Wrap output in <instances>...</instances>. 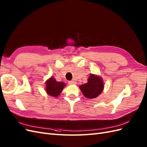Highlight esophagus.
<instances>
[{"label":"esophagus","instance_id":"34e87169","mask_svg":"<svg viewBox=\"0 0 147 147\" xmlns=\"http://www.w3.org/2000/svg\"><path fill=\"white\" fill-rule=\"evenodd\" d=\"M69 85H75L76 84V82L75 81V80H70V81L68 82Z\"/></svg>","mask_w":147,"mask_h":147}]
</instances>
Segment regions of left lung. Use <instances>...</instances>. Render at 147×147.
<instances>
[{
	"label": "left lung",
	"instance_id": "obj_1",
	"mask_svg": "<svg viewBox=\"0 0 147 147\" xmlns=\"http://www.w3.org/2000/svg\"><path fill=\"white\" fill-rule=\"evenodd\" d=\"M105 88L102 78L98 75L91 74L86 84L80 85L79 88L85 97L93 99L98 97Z\"/></svg>",
	"mask_w": 147,
	"mask_h": 147
}]
</instances>
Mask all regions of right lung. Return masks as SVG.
<instances>
[{
  "mask_svg": "<svg viewBox=\"0 0 147 147\" xmlns=\"http://www.w3.org/2000/svg\"><path fill=\"white\" fill-rule=\"evenodd\" d=\"M66 84L63 82L57 81L54 77H51L46 81L45 91L49 96L58 97L62 92Z\"/></svg>",
  "mask_w": 147,
  "mask_h": 147,
  "instance_id": "1",
  "label": "right lung"
}]
</instances>
